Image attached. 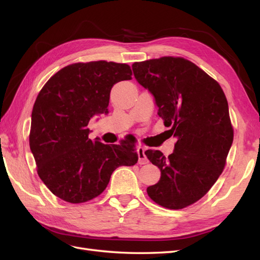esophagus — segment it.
Masks as SVG:
<instances>
[{"instance_id":"obj_1","label":"esophagus","mask_w":260,"mask_h":260,"mask_svg":"<svg viewBox=\"0 0 260 260\" xmlns=\"http://www.w3.org/2000/svg\"><path fill=\"white\" fill-rule=\"evenodd\" d=\"M145 147L144 146H139L138 147V156H139V164L140 165H145L148 162V159L145 156Z\"/></svg>"}]
</instances>
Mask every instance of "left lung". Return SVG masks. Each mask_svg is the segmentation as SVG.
<instances>
[{"label":"left lung","instance_id":"1","mask_svg":"<svg viewBox=\"0 0 260 260\" xmlns=\"http://www.w3.org/2000/svg\"><path fill=\"white\" fill-rule=\"evenodd\" d=\"M137 81L147 89L158 115L177 138L174 153L147 149L160 169L158 182L146 188L158 205L181 209L201 200L224 168L233 142L229 106L219 83L192 61L165 56L132 65Z\"/></svg>","mask_w":260,"mask_h":260}]
</instances>
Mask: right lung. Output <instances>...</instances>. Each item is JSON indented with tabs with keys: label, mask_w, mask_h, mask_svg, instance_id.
<instances>
[{
	"label": "right lung",
	"mask_w": 260,
	"mask_h": 260,
	"mask_svg": "<svg viewBox=\"0 0 260 260\" xmlns=\"http://www.w3.org/2000/svg\"><path fill=\"white\" fill-rule=\"evenodd\" d=\"M127 64L77 62L60 69L39 93L31 114L30 149L38 175L62 201L88 202L103 192L113 171L138 161L135 145L89 139L92 117L107 114L111 90L132 79Z\"/></svg>",
	"instance_id": "obj_1"
}]
</instances>
